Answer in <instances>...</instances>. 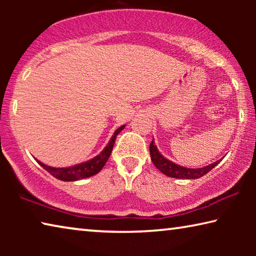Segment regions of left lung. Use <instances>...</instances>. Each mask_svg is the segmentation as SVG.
Listing matches in <instances>:
<instances>
[{
    "mask_svg": "<svg viewBox=\"0 0 256 256\" xmlns=\"http://www.w3.org/2000/svg\"><path fill=\"white\" fill-rule=\"evenodd\" d=\"M150 156L151 160L156 167L162 172L164 175L168 177H174V178H185V180H193V178H200V177L208 174L212 168L216 167L219 164L220 160L216 162L211 164H208L206 167L202 168H186L182 167L180 164L170 162L167 158L159 152L158 148L156 146L154 138L150 144Z\"/></svg>",
    "mask_w": 256,
    "mask_h": 256,
    "instance_id": "1",
    "label": "left lung"
}]
</instances>
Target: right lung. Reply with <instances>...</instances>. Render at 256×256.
<instances>
[{"instance_id":"obj_1","label":"right lung","mask_w":256,"mask_h":256,"mask_svg":"<svg viewBox=\"0 0 256 256\" xmlns=\"http://www.w3.org/2000/svg\"><path fill=\"white\" fill-rule=\"evenodd\" d=\"M124 128L125 125H122V126H120L118 130H116L114 134H112V136L110 138V142H108V144L105 146V149H104L100 154H97L94 158L88 160V162L78 164H74V166H70V167H63V168L47 166V164L40 162V160L37 159L36 162L40 164L44 170L48 172L52 176H54L55 178H58L60 180L73 182V180H79L82 178H86V177L94 176L98 174V172L102 170V168L105 166L106 162L112 154L116 136H118V134L122 131Z\"/></svg>"}]
</instances>
